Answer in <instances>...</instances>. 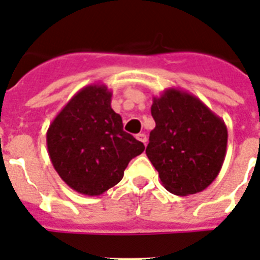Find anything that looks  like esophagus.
<instances>
[{"label":"esophagus","instance_id":"34e87169","mask_svg":"<svg viewBox=\"0 0 260 260\" xmlns=\"http://www.w3.org/2000/svg\"><path fill=\"white\" fill-rule=\"evenodd\" d=\"M136 139H137V140H139V141H141V143H143L144 145L147 144L148 139H147V135H145V134H139V135H136Z\"/></svg>","mask_w":260,"mask_h":260}]
</instances>
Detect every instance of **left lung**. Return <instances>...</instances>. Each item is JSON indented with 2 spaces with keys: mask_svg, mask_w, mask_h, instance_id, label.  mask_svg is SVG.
<instances>
[{
  "mask_svg": "<svg viewBox=\"0 0 260 260\" xmlns=\"http://www.w3.org/2000/svg\"><path fill=\"white\" fill-rule=\"evenodd\" d=\"M156 121L147 153L164 187L177 196L205 190L221 172L228 148V128L191 93L167 88L153 98Z\"/></svg>",
  "mask_w": 260,
  "mask_h": 260,
  "instance_id": "obj_1",
  "label": "left lung"
}]
</instances>
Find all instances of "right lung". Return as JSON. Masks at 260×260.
<instances>
[{"label":"right lung","mask_w":260,"mask_h":260,"mask_svg":"<svg viewBox=\"0 0 260 260\" xmlns=\"http://www.w3.org/2000/svg\"><path fill=\"white\" fill-rule=\"evenodd\" d=\"M106 84H89L69 100L50 124L46 141L52 167L71 189L100 196L116 184L145 147L123 131Z\"/></svg>","instance_id":"right-lung-1"}]
</instances>
